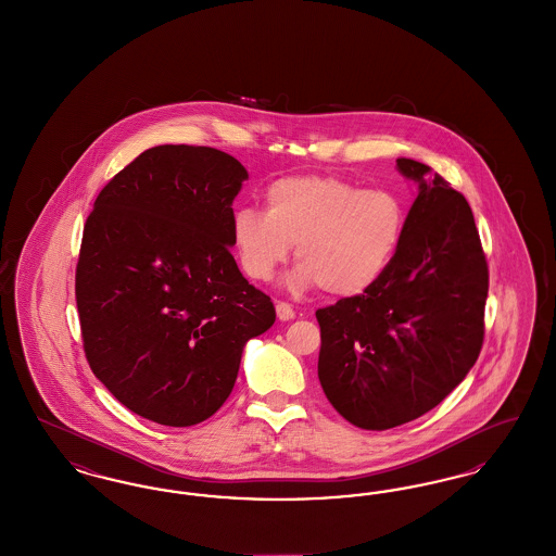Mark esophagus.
<instances>
[{"label": "esophagus", "mask_w": 556, "mask_h": 556, "mask_svg": "<svg viewBox=\"0 0 556 556\" xmlns=\"http://www.w3.org/2000/svg\"><path fill=\"white\" fill-rule=\"evenodd\" d=\"M277 317L279 320H291V318L295 317V313H293V308H291V304L288 302H277Z\"/></svg>", "instance_id": "esophagus-1"}]
</instances>
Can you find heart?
Instances as JSON below:
<instances>
[{"label":"heart","mask_w":556,"mask_h":556,"mask_svg":"<svg viewBox=\"0 0 556 556\" xmlns=\"http://www.w3.org/2000/svg\"><path fill=\"white\" fill-rule=\"evenodd\" d=\"M266 211L239 208L231 241L241 270L268 281L295 245L298 286L329 295L369 291L396 261L408 211L390 189H363L342 177L300 175L273 181Z\"/></svg>","instance_id":"1"}]
</instances>
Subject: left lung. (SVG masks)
I'll list each match as a JSON object with an SVG mask.
<instances>
[{
	"label": "left lung",
	"instance_id": "8db88e82",
	"mask_svg": "<svg viewBox=\"0 0 556 556\" xmlns=\"http://www.w3.org/2000/svg\"><path fill=\"white\" fill-rule=\"evenodd\" d=\"M419 184L402 248L369 291L318 308V381L333 408L383 431L438 406L483 345L488 263L465 195L417 160L397 159Z\"/></svg>",
	"mask_w": 556,
	"mask_h": 556
}]
</instances>
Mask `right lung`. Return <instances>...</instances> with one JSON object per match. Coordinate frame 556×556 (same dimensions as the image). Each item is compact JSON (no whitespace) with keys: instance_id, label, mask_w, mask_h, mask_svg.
<instances>
[{"instance_id":"obj_1","label":"right lung","mask_w":556,"mask_h":556,"mask_svg":"<svg viewBox=\"0 0 556 556\" xmlns=\"http://www.w3.org/2000/svg\"><path fill=\"white\" fill-rule=\"evenodd\" d=\"M238 160L156 146L116 173L87 216L75 293L87 363L135 415L168 427L212 417L248 340L275 323L270 298L231 254Z\"/></svg>"}]
</instances>
